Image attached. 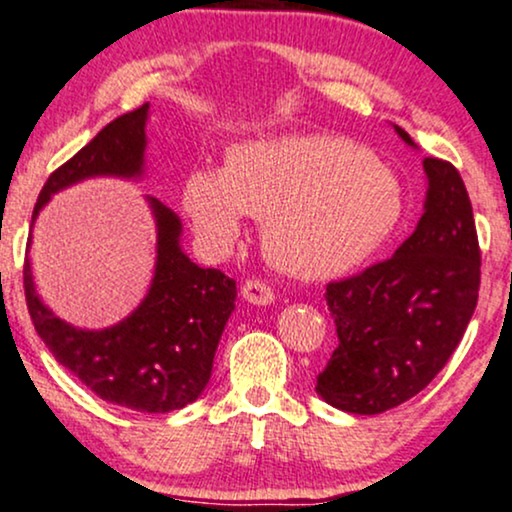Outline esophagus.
<instances>
[{"label":"esophagus","instance_id":"1","mask_svg":"<svg viewBox=\"0 0 512 512\" xmlns=\"http://www.w3.org/2000/svg\"><path fill=\"white\" fill-rule=\"evenodd\" d=\"M242 297L249 304H258V306H268L275 302V294L263 280H246L242 285Z\"/></svg>","mask_w":512,"mask_h":512}]
</instances>
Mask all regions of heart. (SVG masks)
Here are the masks:
<instances>
[{"label": "heart", "instance_id": "b5f03b06", "mask_svg": "<svg viewBox=\"0 0 512 512\" xmlns=\"http://www.w3.org/2000/svg\"><path fill=\"white\" fill-rule=\"evenodd\" d=\"M194 230L215 249L261 218L268 261L302 280L354 270L390 237L402 213L395 174L338 136H278L234 146L222 174L196 170L184 186Z\"/></svg>", "mask_w": 512, "mask_h": 512}]
</instances>
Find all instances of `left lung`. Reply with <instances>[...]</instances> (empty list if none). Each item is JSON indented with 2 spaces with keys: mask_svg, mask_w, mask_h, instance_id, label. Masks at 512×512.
Listing matches in <instances>:
<instances>
[{
  "mask_svg": "<svg viewBox=\"0 0 512 512\" xmlns=\"http://www.w3.org/2000/svg\"><path fill=\"white\" fill-rule=\"evenodd\" d=\"M424 172V215L410 237L388 261L326 287L340 342L316 393L342 412L381 414L414 398L446 366L477 306L482 256L465 182L438 158H424Z\"/></svg>",
  "mask_w": 512,
  "mask_h": 512,
  "instance_id": "left-lung-1",
  "label": "left lung"
}]
</instances>
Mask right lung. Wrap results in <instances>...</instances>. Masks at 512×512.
Wrapping results in <instances>:
<instances>
[{"instance_id":"obj_1","label":"right lung","mask_w":512,"mask_h":512,"mask_svg":"<svg viewBox=\"0 0 512 512\" xmlns=\"http://www.w3.org/2000/svg\"><path fill=\"white\" fill-rule=\"evenodd\" d=\"M148 102L117 117L42 186L45 203L90 177H143ZM158 230L148 294L124 321L102 330L76 328L52 314L35 292L26 256L23 287L33 326L64 369L102 400L136 412L165 414L194 402L208 386L213 357L234 311L237 285L218 268H201L182 251V220L158 198H146ZM30 246V239H28Z\"/></svg>"}]
</instances>
